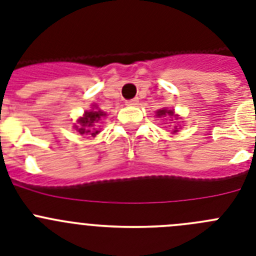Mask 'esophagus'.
<instances>
[{"instance_id":"esophagus-1","label":"esophagus","mask_w":256,"mask_h":256,"mask_svg":"<svg viewBox=\"0 0 256 256\" xmlns=\"http://www.w3.org/2000/svg\"><path fill=\"white\" fill-rule=\"evenodd\" d=\"M126 106L138 105V100H137V98H133V100H128V101H126Z\"/></svg>"}]
</instances>
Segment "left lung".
<instances>
[{
  "label": "left lung",
  "mask_w": 256,
  "mask_h": 256,
  "mask_svg": "<svg viewBox=\"0 0 256 256\" xmlns=\"http://www.w3.org/2000/svg\"><path fill=\"white\" fill-rule=\"evenodd\" d=\"M156 115H158V116H159V118H162V116H170V118H174L176 120H177V119H178V115L174 114L173 110H168V108H162V110H158V112H156ZM178 130H180V128H177V126H174L173 133H177Z\"/></svg>",
  "instance_id": "1"
}]
</instances>
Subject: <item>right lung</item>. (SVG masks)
I'll use <instances>...</instances> for the list:
<instances>
[{"mask_svg":"<svg viewBox=\"0 0 256 256\" xmlns=\"http://www.w3.org/2000/svg\"><path fill=\"white\" fill-rule=\"evenodd\" d=\"M94 108L91 110H88V112H84V115L82 118H79L78 120H76V124L74 126L76 130L80 134H86V136H96L97 133L100 132V130H97V123L100 122V119L102 116H106L105 112L102 110L97 108L96 105H92Z\"/></svg>","mask_w":256,"mask_h":256,"instance_id":"right-lung-1","label":"right lung"}]
</instances>
